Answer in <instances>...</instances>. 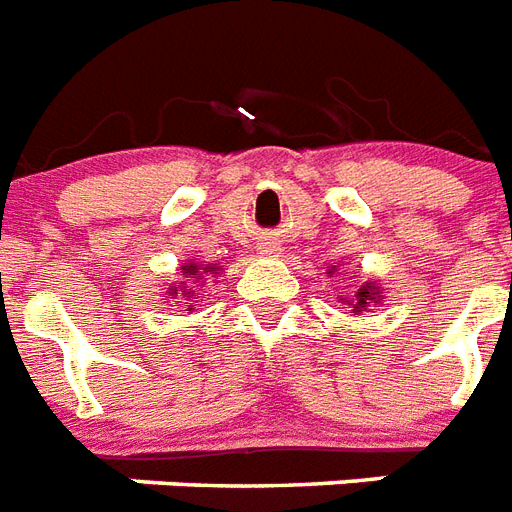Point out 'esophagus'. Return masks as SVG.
<instances>
[{
	"instance_id": "34e87169",
	"label": "esophagus",
	"mask_w": 512,
	"mask_h": 512,
	"mask_svg": "<svg viewBox=\"0 0 512 512\" xmlns=\"http://www.w3.org/2000/svg\"><path fill=\"white\" fill-rule=\"evenodd\" d=\"M264 251H267V253H275V251H280V245L269 243V245H264Z\"/></svg>"
}]
</instances>
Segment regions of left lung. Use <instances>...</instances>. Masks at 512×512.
<instances>
[{"label": "left lung", "mask_w": 512, "mask_h": 512, "mask_svg": "<svg viewBox=\"0 0 512 512\" xmlns=\"http://www.w3.org/2000/svg\"><path fill=\"white\" fill-rule=\"evenodd\" d=\"M333 272H338V269H335V267L327 269V275H330V277H333ZM380 301H383V290H380L378 280H365L357 288L354 298H341V304L349 306L351 314L370 312L372 306H380Z\"/></svg>", "instance_id": "obj_1"}]
</instances>
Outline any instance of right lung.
<instances>
[{
	"label": "right lung",
	"mask_w": 512,
	"mask_h": 512,
	"mask_svg": "<svg viewBox=\"0 0 512 512\" xmlns=\"http://www.w3.org/2000/svg\"><path fill=\"white\" fill-rule=\"evenodd\" d=\"M179 272H182V277L185 280H179L177 285H169V290H166V296H163V301H177V304H187L185 312H192V298L200 296L198 288H203L206 282H211L214 277L222 275V267L219 264H200V261L190 259L185 261L182 267H179ZM219 282V280H216Z\"/></svg>",
	"instance_id": "1"
}]
</instances>
